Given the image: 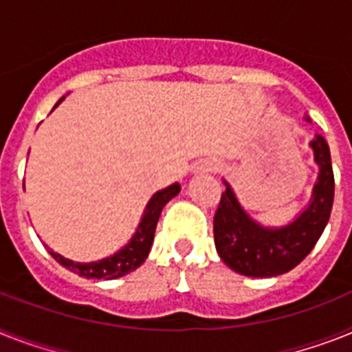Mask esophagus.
<instances>
[{
    "instance_id": "obj_1",
    "label": "esophagus",
    "mask_w": 352,
    "mask_h": 352,
    "mask_svg": "<svg viewBox=\"0 0 352 352\" xmlns=\"http://www.w3.org/2000/svg\"><path fill=\"white\" fill-rule=\"evenodd\" d=\"M210 170H214V169H210Z\"/></svg>"
}]
</instances>
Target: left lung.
Wrapping results in <instances>:
<instances>
[{"label":"left lung","instance_id":"obj_1","mask_svg":"<svg viewBox=\"0 0 352 352\" xmlns=\"http://www.w3.org/2000/svg\"><path fill=\"white\" fill-rule=\"evenodd\" d=\"M316 164L320 165L318 182L313 188L311 205L292 225L270 230L252 221L235 199L226 183L214 214V241L226 266L246 277H275L293 270L315 248L329 221L335 176L329 147L322 136L311 142Z\"/></svg>","mask_w":352,"mask_h":352}]
</instances>
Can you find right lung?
<instances>
[{
  "label": "right lung",
  "instance_id": "add662e5",
  "mask_svg": "<svg viewBox=\"0 0 352 352\" xmlns=\"http://www.w3.org/2000/svg\"><path fill=\"white\" fill-rule=\"evenodd\" d=\"M179 188L182 187H179L178 183H174V185L164 188V190H160V192H156L155 196L151 197L149 205H147V208L144 212V217H142L140 226H138L136 234L133 235V239L129 241V245L124 246L120 252H117L111 257L97 261V263H74V261L65 259L63 255L55 254V252H50V255L60 266H65L66 270H69V272H74V274L80 275L84 278H104V280H111V278L124 277L129 272L138 268L147 259L151 245H153V239H155V230L156 225H158L160 214H162L165 205L174 196H178Z\"/></svg>",
  "mask_w": 352,
  "mask_h": 352
}]
</instances>
